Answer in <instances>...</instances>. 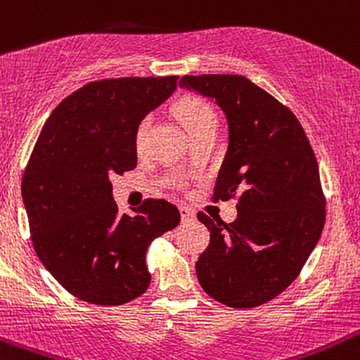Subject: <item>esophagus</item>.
Segmentation results:
<instances>
[{
  "mask_svg": "<svg viewBox=\"0 0 360 360\" xmlns=\"http://www.w3.org/2000/svg\"><path fill=\"white\" fill-rule=\"evenodd\" d=\"M181 217H183V220L186 222V220L195 219L196 212L193 210V208H189V207H181Z\"/></svg>",
  "mask_w": 360,
  "mask_h": 360,
  "instance_id": "34e87169",
  "label": "esophagus"
}]
</instances>
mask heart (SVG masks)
I'll list each match as a JSON object with an SVG mask.
<instances>
[{
    "label": "heart",
    "instance_id": "1",
    "mask_svg": "<svg viewBox=\"0 0 360 360\" xmlns=\"http://www.w3.org/2000/svg\"><path fill=\"white\" fill-rule=\"evenodd\" d=\"M177 116H179L181 122L186 128L189 136H195L196 133L203 131V129L210 128V126H217V114L215 110L207 101L200 97H186L177 104L176 108ZM150 129V117H143L136 126L135 131V147L136 150H141L147 140Z\"/></svg>",
    "mask_w": 360,
    "mask_h": 360
}]
</instances>
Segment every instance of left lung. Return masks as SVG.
<instances>
[{
    "instance_id": "8db88e82",
    "label": "left lung",
    "mask_w": 360,
    "mask_h": 360,
    "mask_svg": "<svg viewBox=\"0 0 360 360\" xmlns=\"http://www.w3.org/2000/svg\"><path fill=\"white\" fill-rule=\"evenodd\" d=\"M179 85L225 112L229 148L213 200L238 198L231 224L198 212L210 231L196 262L198 282L225 306L258 307L297 278L325 227L313 147L295 114L246 77L186 75Z\"/></svg>"
}]
</instances>
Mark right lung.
<instances>
[{
    "label": "right lung",
    "mask_w": 360,
    "mask_h": 360,
    "mask_svg": "<svg viewBox=\"0 0 360 360\" xmlns=\"http://www.w3.org/2000/svg\"><path fill=\"white\" fill-rule=\"evenodd\" d=\"M179 77L90 82L46 121L22 177L39 259L70 294L120 306L150 285L145 252L181 222L176 205L147 198L120 213L109 177L136 167L138 122L176 90Z\"/></svg>",
    "instance_id": "1"
}]
</instances>
